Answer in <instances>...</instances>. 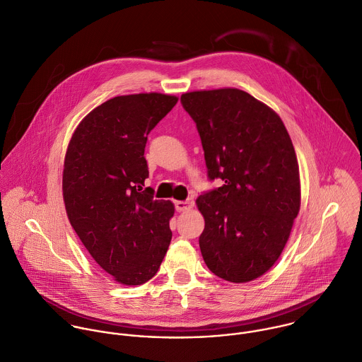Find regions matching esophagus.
I'll list each match as a JSON object with an SVG mask.
<instances>
[{"mask_svg":"<svg viewBox=\"0 0 362 362\" xmlns=\"http://www.w3.org/2000/svg\"><path fill=\"white\" fill-rule=\"evenodd\" d=\"M194 206V200L193 197H189L186 200H182V202H175V207L177 211H187L190 209H193Z\"/></svg>","mask_w":362,"mask_h":362,"instance_id":"esophagus-1","label":"esophagus"}]
</instances>
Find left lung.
Here are the masks:
<instances>
[{"label": "left lung", "mask_w": 362, "mask_h": 362, "mask_svg": "<svg viewBox=\"0 0 362 362\" xmlns=\"http://www.w3.org/2000/svg\"><path fill=\"white\" fill-rule=\"evenodd\" d=\"M180 103L196 122L209 180H223L197 199L203 259L224 281L257 279L279 258L299 213L292 139L275 111L238 88L185 93Z\"/></svg>", "instance_id": "8db88e82"}]
</instances>
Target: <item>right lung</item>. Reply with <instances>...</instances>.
<instances>
[{"label": "right lung", "mask_w": 362, "mask_h": 362, "mask_svg": "<svg viewBox=\"0 0 362 362\" xmlns=\"http://www.w3.org/2000/svg\"><path fill=\"white\" fill-rule=\"evenodd\" d=\"M176 103L160 93L114 97L86 115L66 152L69 221L94 261L122 285L153 278L172 240L175 207L144 187V152L148 134Z\"/></svg>", "instance_id": "add662e5"}]
</instances>
